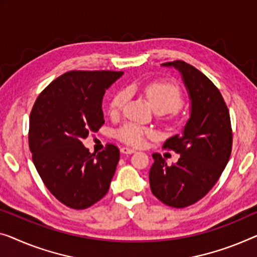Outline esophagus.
<instances>
[{"label":"esophagus","mask_w":257,"mask_h":257,"mask_svg":"<svg viewBox=\"0 0 257 257\" xmlns=\"http://www.w3.org/2000/svg\"><path fill=\"white\" fill-rule=\"evenodd\" d=\"M121 152L122 153H125V155H132V153L136 152L135 149H132V148H128V147H124L121 149Z\"/></svg>","instance_id":"34e87169"}]
</instances>
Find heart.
<instances>
[{"label":"heart","instance_id":"obj_1","mask_svg":"<svg viewBox=\"0 0 257 257\" xmlns=\"http://www.w3.org/2000/svg\"><path fill=\"white\" fill-rule=\"evenodd\" d=\"M145 97L150 102L152 108L156 112L171 113L177 112L183 105V95L179 86L173 83L164 82V80H155L149 83L144 87ZM128 92L121 90L113 95L109 101V113L115 115L120 113L124 102L127 101ZM151 132L141 125L128 123L118 129L116 136L124 143L132 145H139L143 142L144 137L150 136Z\"/></svg>","mask_w":257,"mask_h":257}]
</instances>
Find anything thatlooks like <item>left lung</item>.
Returning <instances> with one entry per match:
<instances>
[{"instance_id":"1","label":"left lung","mask_w":257,"mask_h":257,"mask_svg":"<svg viewBox=\"0 0 257 257\" xmlns=\"http://www.w3.org/2000/svg\"><path fill=\"white\" fill-rule=\"evenodd\" d=\"M180 71L191 100L190 117L181 135L164 143V149L180 153L177 164L168 166L160 153L149 180L152 194L172 208H186L209 193L226 167L232 152L229 112L217 86L185 61L163 63Z\"/></svg>"}]
</instances>
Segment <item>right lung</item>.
<instances>
[{"mask_svg":"<svg viewBox=\"0 0 257 257\" xmlns=\"http://www.w3.org/2000/svg\"><path fill=\"white\" fill-rule=\"evenodd\" d=\"M122 71L72 70L41 92L30 114L32 160L47 189L64 205L82 210L109 189L120 159L116 145L90 153L82 143L105 123V91Z\"/></svg>","mask_w":257,"mask_h":257,"instance_id":"add662e5","label":"right lung"}]
</instances>
